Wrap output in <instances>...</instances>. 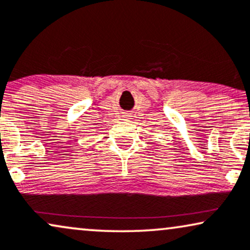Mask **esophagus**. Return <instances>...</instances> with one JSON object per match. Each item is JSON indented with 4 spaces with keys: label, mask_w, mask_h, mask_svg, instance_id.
Segmentation results:
<instances>
[{
    "label": "esophagus",
    "mask_w": 250,
    "mask_h": 250,
    "mask_svg": "<svg viewBox=\"0 0 250 250\" xmlns=\"http://www.w3.org/2000/svg\"><path fill=\"white\" fill-rule=\"evenodd\" d=\"M125 116H129V115H125Z\"/></svg>",
    "instance_id": "esophagus-1"
}]
</instances>
